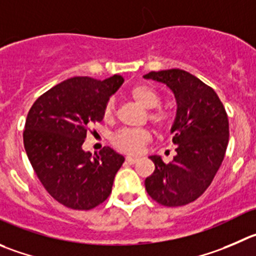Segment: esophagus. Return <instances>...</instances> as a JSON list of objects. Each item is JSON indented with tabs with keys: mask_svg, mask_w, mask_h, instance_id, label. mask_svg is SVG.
Here are the masks:
<instances>
[{
	"mask_svg": "<svg viewBox=\"0 0 256 256\" xmlns=\"http://www.w3.org/2000/svg\"><path fill=\"white\" fill-rule=\"evenodd\" d=\"M138 160H140V158H138V157H132V156H128V157L126 158V160L128 163H130V164H134L136 162H138Z\"/></svg>",
	"mask_w": 256,
	"mask_h": 256,
	"instance_id": "esophagus-1",
	"label": "esophagus"
}]
</instances>
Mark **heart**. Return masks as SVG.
I'll use <instances>...</instances> for the list:
<instances>
[{
	"instance_id": "heart-1",
	"label": "heart",
	"mask_w": 256,
	"mask_h": 256,
	"mask_svg": "<svg viewBox=\"0 0 256 256\" xmlns=\"http://www.w3.org/2000/svg\"><path fill=\"white\" fill-rule=\"evenodd\" d=\"M130 96L138 104L150 109L147 113L148 119L156 126L162 130L168 126L171 122V116L166 109L158 106L160 104V96L153 88L146 84H138L130 89ZM103 116L106 120H113L116 116V102L113 98L108 99L104 104ZM150 140H152V132L148 128H138V130L123 128L113 136L112 142L118 150L136 154L140 152L143 146L147 144Z\"/></svg>"
}]
</instances>
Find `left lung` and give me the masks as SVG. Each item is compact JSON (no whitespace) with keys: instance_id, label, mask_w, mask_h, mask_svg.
I'll return each instance as SVG.
<instances>
[{"instance_id":"left-lung-1","label":"left lung","mask_w":256,"mask_h":256,"mask_svg":"<svg viewBox=\"0 0 256 256\" xmlns=\"http://www.w3.org/2000/svg\"><path fill=\"white\" fill-rule=\"evenodd\" d=\"M144 79L166 84L177 102L171 130L176 156L167 164L150 156L154 172L146 178V190L160 205H187L208 190L222 163L228 143V114L215 90L184 70L150 72Z\"/></svg>"}]
</instances>
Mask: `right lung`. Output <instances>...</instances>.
Wrapping results in <instances>:
<instances>
[{
    "instance_id": "right-lung-1",
    "label": "right lung",
    "mask_w": 256,
    "mask_h": 256,
    "mask_svg": "<svg viewBox=\"0 0 256 256\" xmlns=\"http://www.w3.org/2000/svg\"><path fill=\"white\" fill-rule=\"evenodd\" d=\"M75 76L38 96L28 114L24 146L34 171L51 197L72 210H92L109 197L124 157L110 147L92 156L82 148L92 124L103 120L104 104L123 84Z\"/></svg>"
}]
</instances>
